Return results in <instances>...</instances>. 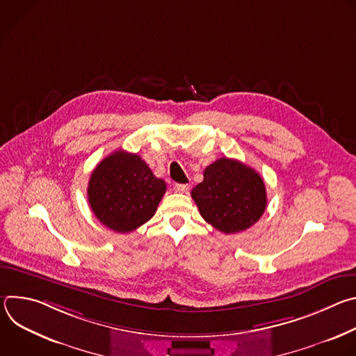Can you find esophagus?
<instances>
[{
    "label": "esophagus",
    "mask_w": 356,
    "mask_h": 356,
    "mask_svg": "<svg viewBox=\"0 0 356 356\" xmlns=\"http://www.w3.org/2000/svg\"><path fill=\"white\" fill-rule=\"evenodd\" d=\"M173 188H175V191H176V193H186V191L188 190V184H180V183H176V184L173 186Z\"/></svg>",
    "instance_id": "1"
}]
</instances>
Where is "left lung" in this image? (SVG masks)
<instances>
[{
	"mask_svg": "<svg viewBox=\"0 0 356 356\" xmlns=\"http://www.w3.org/2000/svg\"><path fill=\"white\" fill-rule=\"evenodd\" d=\"M201 217L224 234L248 229L264 216L266 187L259 173L239 161L221 158L206 168L191 190Z\"/></svg>",
	"mask_w": 356,
	"mask_h": 356,
	"instance_id": "1",
	"label": "left lung"
}]
</instances>
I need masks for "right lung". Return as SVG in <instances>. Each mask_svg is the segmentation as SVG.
I'll return each mask as SVG.
<instances>
[{
	"label": "right lung",
	"instance_id": "right-lung-1",
	"mask_svg": "<svg viewBox=\"0 0 356 356\" xmlns=\"http://www.w3.org/2000/svg\"><path fill=\"white\" fill-rule=\"evenodd\" d=\"M166 183L136 154L120 149L101 161L88 180L94 216L115 232H131L155 216Z\"/></svg>",
	"mask_w": 356,
	"mask_h": 356
}]
</instances>
